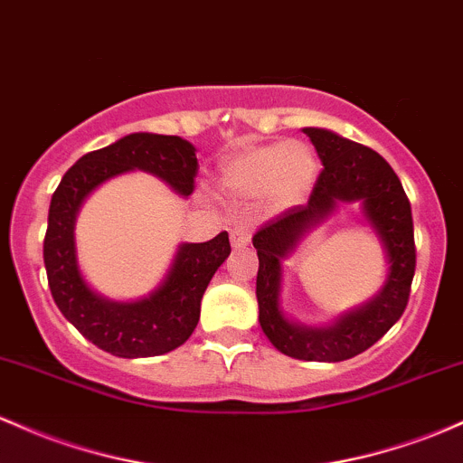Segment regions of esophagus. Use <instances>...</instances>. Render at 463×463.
<instances>
[{
  "label": "esophagus",
  "mask_w": 463,
  "mask_h": 463,
  "mask_svg": "<svg viewBox=\"0 0 463 463\" xmlns=\"http://www.w3.org/2000/svg\"><path fill=\"white\" fill-rule=\"evenodd\" d=\"M248 243H250V228L246 223H235L231 228V246L237 250V248H246Z\"/></svg>",
  "instance_id": "obj_1"
}]
</instances>
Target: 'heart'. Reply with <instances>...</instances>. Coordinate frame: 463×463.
Here are the masks:
<instances>
[{
    "mask_svg": "<svg viewBox=\"0 0 463 463\" xmlns=\"http://www.w3.org/2000/svg\"><path fill=\"white\" fill-rule=\"evenodd\" d=\"M318 160L303 142H277L241 151L222 166L220 189L237 200H263L274 208L298 204L312 191Z\"/></svg>",
    "mask_w": 463,
    "mask_h": 463,
    "instance_id": "obj_1",
    "label": "heart"
}]
</instances>
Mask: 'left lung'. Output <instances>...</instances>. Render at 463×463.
<instances>
[{
    "instance_id": "8db88e82",
    "label": "left lung",
    "mask_w": 463,
    "mask_h": 463,
    "mask_svg": "<svg viewBox=\"0 0 463 463\" xmlns=\"http://www.w3.org/2000/svg\"><path fill=\"white\" fill-rule=\"evenodd\" d=\"M325 169L306 206H294L252 237L257 248L259 325L281 354L309 363H340L378 343L402 317L415 274L413 217L398 175L383 156L321 127H306ZM358 201L388 259L378 293L332 324L312 328L289 319L280 307L282 259L296 250L338 203Z\"/></svg>"
}]
</instances>
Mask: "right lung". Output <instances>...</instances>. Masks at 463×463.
<instances>
[{"mask_svg":"<svg viewBox=\"0 0 463 463\" xmlns=\"http://www.w3.org/2000/svg\"><path fill=\"white\" fill-rule=\"evenodd\" d=\"M129 171L160 177L182 197L193 193L195 146L180 136L129 134L70 166L54 191L43 241L50 292L65 318L96 347L118 358H149L184 345L200 321V303L231 255L228 232L204 243H180L160 286L136 301H114L85 281L76 252V215L103 182Z\"/></svg>","mask_w":463,"mask_h":463,"instance_id":"right-lung-1","label":"right lung"}]
</instances>
